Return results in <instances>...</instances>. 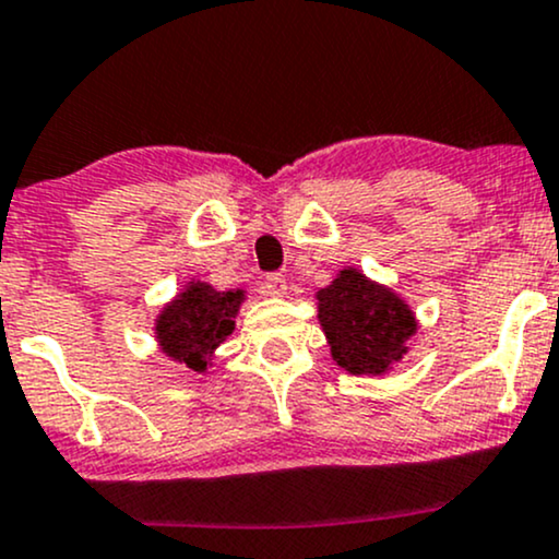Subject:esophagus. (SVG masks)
<instances>
[{
	"label": "esophagus",
	"instance_id": "obj_1",
	"mask_svg": "<svg viewBox=\"0 0 559 559\" xmlns=\"http://www.w3.org/2000/svg\"><path fill=\"white\" fill-rule=\"evenodd\" d=\"M263 290L274 298L287 296V280L282 277V274H266V277H263Z\"/></svg>",
	"mask_w": 559,
	"mask_h": 559
}]
</instances>
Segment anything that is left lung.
I'll return each instance as SVG.
<instances>
[{
    "instance_id": "1",
    "label": "left lung",
    "mask_w": 559,
    "mask_h": 559,
    "mask_svg": "<svg viewBox=\"0 0 559 559\" xmlns=\"http://www.w3.org/2000/svg\"><path fill=\"white\" fill-rule=\"evenodd\" d=\"M317 319L337 367L369 378L388 374L409 354V337L419 324L396 290L356 266H343L317 293Z\"/></svg>"
}]
</instances>
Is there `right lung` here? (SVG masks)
Masks as SVG:
<instances>
[{
	"instance_id": "obj_1",
	"label": "right lung",
	"mask_w": 559,
	"mask_h": 559,
	"mask_svg": "<svg viewBox=\"0 0 559 559\" xmlns=\"http://www.w3.org/2000/svg\"><path fill=\"white\" fill-rule=\"evenodd\" d=\"M246 290H216L211 282L190 280L155 317V343L166 359L205 372L216 348L235 332V319L246 304Z\"/></svg>"
}]
</instances>
